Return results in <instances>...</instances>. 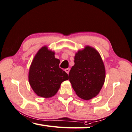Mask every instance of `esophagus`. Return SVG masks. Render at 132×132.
Listing matches in <instances>:
<instances>
[{"label": "esophagus", "mask_w": 132, "mask_h": 132, "mask_svg": "<svg viewBox=\"0 0 132 132\" xmlns=\"http://www.w3.org/2000/svg\"><path fill=\"white\" fill-rule=\"evenodd\" d=\"M70 68H67V69H65V72L68 73H69V72H70Z\"/></svg>", "instance_id": "34e87169"}]
</instances>
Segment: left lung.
Returning <instances> with one entry per match:
<instances>
[{
  "label": "left lung",
  "mask_w": 132,
  "mask_h": 132,
  "mask_svg": "<svg viewBox=\"0 0 132 132\" xmlns=\"http://www.w3.org/2000/svg\"><path fill=\"white\" fill-rule=\"evenodd\" d=\"M74 65L69 73L70 81L78 97L88 100L96 97L105 81V70L99 53L90 46L75 54Z\"/></svg>",
  "instance_id": "obj_1"
}]
</instances>
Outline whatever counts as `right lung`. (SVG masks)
Masks as SVG:
<instances>
[{
  "mask_svg": "<svg viewBox=\"0 0 132 132\" xmlns=\"http://www.w3.org/2000/svg\"><path fill=\"white\" fill-rule=\"evenodd\" d=\"M54 52L43 46L34 58L29 71L28 79L32 89L37 95L44 98L54 96L68 75L59 67L60 60Z\"/></svg>",
  "mask_w": 132,
  "mask_h": 132,
  "instance_id": "1",
  "label": "right lung"
}]
</instances>
